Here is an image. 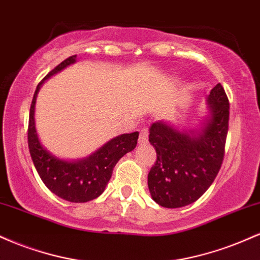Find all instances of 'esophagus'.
I'll return each mask as SVG.
<instances>
[{
    "label": "esophagus",
    "mask_w": 260,
    "mask_h": 260,
    "mask_svg": "<svg viewBox=\"0 0 260 260\" xmlns=\"http://www.w3.org/2000/svg\"><path fill=\"white\" fill-rule=\"evenodd\" d=\"M149 139V131L148 128H143L139 133V144H145Z\"/></svg>",
    "instance_id": "esophagus-1"
}]
</instances>
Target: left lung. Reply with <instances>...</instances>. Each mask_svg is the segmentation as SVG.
<instances>
[{"instance_id": "1", "label": "left lung", "mask_w": 260, "mask_h": 260, "mask_svg": "<svg viewBox=\"0 0 260 260\" xmlns=\"http://www.w3.org/2000/svg\"><path fill=\"white\" fill-rule=\"evenodd\" d=\"M210 117L199 132H181L166 122L150 127L156 161L148 175L151 198L164 208H182L204 194L219 174L225 155L230 103L222 85L208 96Z\"/></svg>"}]
</instances>
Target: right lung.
<instances>
[{
  "label": "right lung",
  "mask_w": 260,
  "mask_h": 260,
  "mask_svg": "<svg viewBox=\"0 0 260 260\" xmlns=\"http://www.w3.org/2000/svg\"><path fill=\"white\" fill-rule=\"evenodd\" d=\"M77 56L66 58L39 83L29 112L28 147L39 176L44 184L59 198L72 203H85L98 198L105 189L118 160L137 145L138 132L122 134L106 143L86 159L64 161L50 154L41 145L35 129V101L44 80L76 62Z\"/></svg>",
  "instance_id": "obj_1"
}]
</instances>
